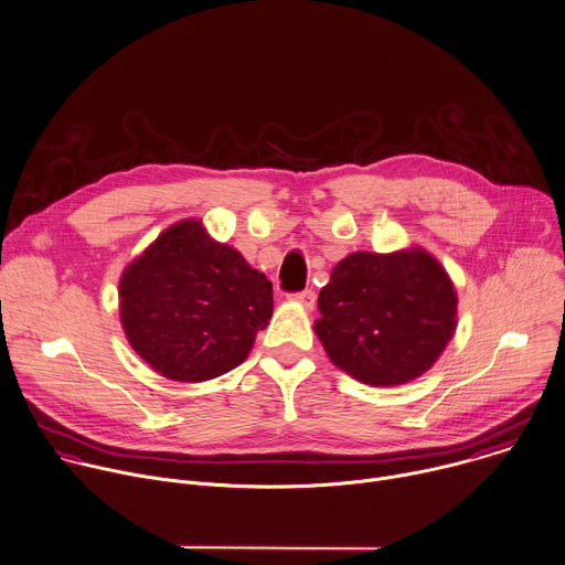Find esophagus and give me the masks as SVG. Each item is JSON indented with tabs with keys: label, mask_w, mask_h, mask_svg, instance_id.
<instances>
[{
	"label": "esophagus",
	"mask_w": 565,
	"mask_h": 565,
	"mask_svg": "<svg viewBox=\"0 0 565 565\" xmlns=\"http://www.w3.org/2000/svg\"><path fill=\"white\" fill-rule=\"evenodd\" d=\"M290 297H292L295 301L303 303L306 308H312V306H315V290H310V288H306V290H299V292H292Z\"/></svg>",
	"instance_id": "34e87169"
}]
</instances>
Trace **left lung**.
I'll return each mask as SVG.
<instances>
[{"instance_id": "8db88e82", "label": "left lung", "mask_w": 565, "mask_h": 565, "mask_svg": "<svg viewBox=\"0 0 565 565\" xmlns=\"http://www.w3.org/2000/svg\"><path fill=\"white\" fill-rule=\"evenodd\" d=\"M315 333L335 366L373 386L423 375L456 329V292L427 253H355L317 297Z\"/></svg>"}]
</instances>
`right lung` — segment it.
<instances>
[{
    "mask_svg": "<svg viewBox=\"0 0 565 565\" xmlns=\"http://www.w3.org/2000/svg\"><path fill=\"white\" fill-rule=\"evenodd\" d=\"M273 315V284L199 221L160 234L120 279L134 351L160 375L203 382L238 366Z\"/></svg>",
    "mask_w": 565,
    "mask_h": 565,
    "instance_id": "right-lung-1",
    "label": "right lung"
}]
</instances>
